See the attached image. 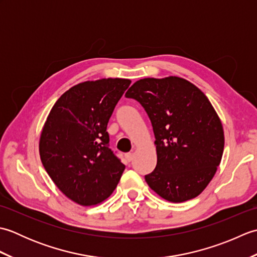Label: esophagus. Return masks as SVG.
Wrapping results in <instances>:
<instances>
[{
  "label": "esophagus",
  "mask_w": 257,
  "mask_h": 257,
  "mask_svg": "<svg viewBox=\"0 0 257 257\" xmlns=\"http://www.w3.org/2000/svg\"><path fill=\"white\" fill-rule=\"evenodd\" d=\"M124 158H125V160H127L128 162H130V161L133 160L134 155H133V154H130V152H129V154H125V155H124Z\"/></svg>",
  "instance_id": "esophagus-1"
}]
</instances>
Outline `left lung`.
Segmentation results:
<instances>
[{
    "instance_id": "8db88e82",
    "label": "left lung",
    "mask_w": 257,
    "mask_h": 257,
    "mask_svg": "<svg viewBox=\"0 0 257 257\" xmlns=\"http://www.w3.org/2000/svg\"><path fill=\"white\" fill-rule=\"evenodd\" d=\"M151 120L157 166L145 177L161 198L180 203L196 198L214 177L224 150L220 117L189 80L169 76L137 80L125 92Z\"/></svg>"
}]
</instances>
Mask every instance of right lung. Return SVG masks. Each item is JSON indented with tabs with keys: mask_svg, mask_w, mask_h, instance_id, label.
Here are the masks:
<instances>
[{
	"mask_svg": "<svg viewBox=\"0 0 257 257\" xmlns=\"http://www.w3.org/2000/svg\"><path fill=\"white\" fill-rule=\"evenodd\" d=\"M130 83L102 78L75 85L58 98L43 125L38 145L43 166L77 204L101 203L121 178L124 165L109 148L106 130Z\"/></svg>",
	"mask_w": 257,
	"mask_h": 257,
	"instance_id": "1",
	"label": "right lung"
}]
</instances>
